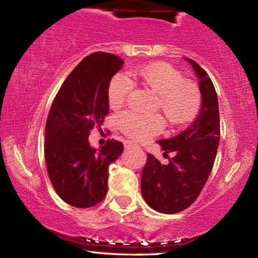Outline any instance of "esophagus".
<instances>
[{
    "instance_id": "34e87169",
    "label": "esophagus",
    "mask_w": 258,
    "mask_h": 258,
    "mask_svg": "<svg viewBox=\"0 0 258 258\" xmlns=\"http://www.w3.org/2000/svg\"><path fill=\"white\" fill-rule=\"evenodd\" d=\"M139 146L137 143H133L132 141H126L125 142V148L126 149H131V148H138Z\"/></svg>"
}]
</instances>
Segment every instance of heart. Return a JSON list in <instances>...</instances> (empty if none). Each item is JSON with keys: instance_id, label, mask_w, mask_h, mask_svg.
Masks as SVG:
<instances>
[{"instance_id": "obj_1", "label": "heart", "mask_w": 258, "mask_h": 258, "mask_svg": "<svg viewBox=\"0 0 258 258\" xmlns=\"http://www.w3.org/2000/svg\"><path fill=\"white\" fill-rule=\"evenodd\" d=\"M128 77L138 82L152 93L157 94V108L163 110L169 123L182 125L197 115L202 95L194 83L183 80L182 74L166 62H152L130 72ZM133 84L123 74L111 78L108 86V102L112 109L125 102ZM117 125L135 140H145L163 128L164 120L160 115H139L126 111L117 117Z\"/></svg>"}]
</instances>
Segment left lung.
I'll list each match as a JSON object with an SVG mask.
<instances>
[{"mask_svg": "<svg viewBox=\"0 0 258 258\" xmlns=\"http://www.w3.org/2000/svg\"><path fill=\"white\" fill-rule=\"evenodd\" d=\"M189 62L202 94L199 115L189 127L176 137L157 143L164 154L174 152L167 165L154 155H147L141 174V194L155 211L174 214L184 211L198 198L207 182L220 143V112L217 94L207 73L196 62Z\"/></svg>", "mask_w": 258, "mask_h": 258, "instance_id": "8db88e82", "label": "left lung"}]
</instances>
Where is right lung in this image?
<instances>
[{
	"label": "right lung",
	"instance_id": "add662e5",
	"mask_svg": "<svg viewBox=\"0 0 258 258\" xmlns=\"http://www.w3.org/2000/svg\"><path fill=\"white\" fill-rule=\"evenodd\" d=\"M124 61L106 52L85 56L61 85L45 126V164L59 197L77 208L92 207L106 197L109 165L123 152L109 140L91 147L90 131L109 112L108 86Z\"/></svg>",
	"mask_w": 258,
	"mask_h": 258
}]
</instances>
